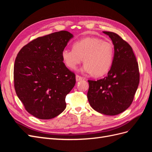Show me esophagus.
I'll return each mask as SVG.
<instances>
[{
  "label": "esophagus",
  "instance_id": "1",
  "mask_svg": "<svg viewBox=\"0 0 152 152\" xmlns=\"http://www.w3.org/2000/svg\"><path fill=\"white\" fill-rule=\"evenodd\" d=\"M83 79V77L79 75H76V80L77 81H79V80H81Z\"/></svg>",
  "mask_w": 152,
  "mask_h": 152
}]
</instances>
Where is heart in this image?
<instances>
[{"label": "heart", "instance_id": "1", "mask_svg": "<svg viewBox=\"0 0 152 152\" xmlns=\"http://www.w3.org/2000/svg\"><path fill=\"white\" fill-rule=\"evenodd\" d=\"M62 59L65 65L74 70L84 59L82 70L101 77L107 73L112 66L114 48L112 42L98 37H86L73 44V49H65Z\"/></svg>", "mask_w": 152, "mask_h": 152}]
</instances>
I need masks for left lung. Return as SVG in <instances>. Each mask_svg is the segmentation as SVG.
<instances>
[{"mask_svg": "<svg viewBox=\"0 0 152 152\" xmlns=\"http://www.w3.org/2000/svg\"><path fill=\"white\" fill-rule=\"evenodd\" d=\"M114 45L112 66L108 75L98 80H89L87 99L96 111L116 115L130 107L140 82L138 63L131 45L118 34L103 31Z\"/></svg>", "mask_w": 152, "mask_h": 152, "instance_id": "left-lung-1", "label": "left lung"}]
</instances>
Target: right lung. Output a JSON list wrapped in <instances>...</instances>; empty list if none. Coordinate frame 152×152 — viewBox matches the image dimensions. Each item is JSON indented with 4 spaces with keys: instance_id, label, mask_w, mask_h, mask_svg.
<instances>
[{
    "instance_id": "right-lung-1",
    "label": "right lung",
    "mask_w": 152,
    "mask_h": 152,
    "mask_svg": "<svg viewBox=\"0 0 152 152\" xmlns=\"http://www.w3.org/2000/svg\"><path fill=\"white\" fill-rule=\"evenodd\" d=\"M73 35L59 31L37 38L23 47L14 66V86L25 110L40 119H50L66 107L75 84V73L63 62L62 51Z\"/></svg>"
}]
</instances>
